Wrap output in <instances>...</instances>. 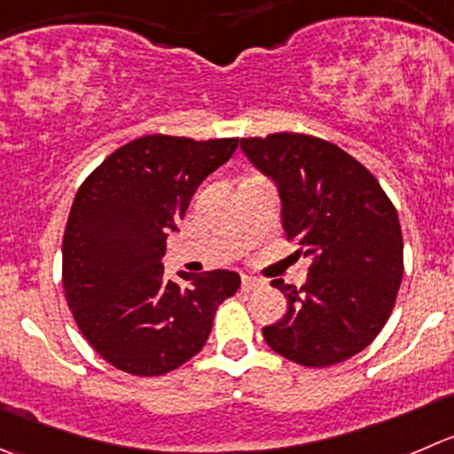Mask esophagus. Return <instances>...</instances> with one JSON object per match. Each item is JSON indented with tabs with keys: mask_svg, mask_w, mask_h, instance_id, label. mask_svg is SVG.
Masks as SVG:
<instances>
[{
	"mask_svg": "<svg viewBox=\"0 0 454 454\" xmlns=\"http://www.w3.org/2000/svg\"><path fill=\"white\" fill-rule=\"evenodd\" d=\"M259 286H263V281L257 279V277H253V275L241 277V288L244 290H254V288H259Z\"/></svg>",
	"mask_w": 454,
	"mask_h": 454,
	"instance_id": "esophagus-1",
	"label": "esophagus"
}]
</instances>
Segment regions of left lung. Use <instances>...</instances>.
I'll list each match as a JSON object with an SVG mask.
<instances>
[{"mask_svg": "<svg viewBox=\"0 0 454 454\" xmlns=\"http://www.w3.org/2000/svg\"><path fill=\"white\" fill-rule=\"evenodd\" d=\"M244 155L275 179L286 239L310 257L301 288L275 279L288 312L263 328L266 344L306 368L362 353L395 308L403 275L397 208L353 155L301 133L241 137Z\"/></svg>", "mask_w": 454, "mask_h": 454, "instance_id": "8db88e82", "label": "left lung"}]
</instances>
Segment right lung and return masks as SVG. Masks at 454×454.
Instances as JSON below:
<instances>
[{
    "mask_svg": "<svg viewBox=\"0 0 454 454\" xmlns=\"http://www.w3.org/2000/svg\"><path fill=\"white\" fill-rule=\"evenodd\" d=\"M237 137L146 135L106 157L79 186L61 244L66 303L101 359L137 377L175 371L204 348L239 275L164 279L166 239L191 197L235 153Z\"/></svg>",
    "mask_w": 454,
    "mask_h": 454,
    "instance_id": "obj_1",
    "label": "right lung"
}]
</instances>
